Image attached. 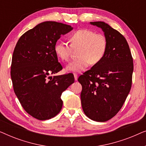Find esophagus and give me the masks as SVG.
Listing matches in <instances>:
<instances>
[{
  "label": "esophagus",
  "instance_id": "obj_1",
  "mask_svg": "<svg viewBox=\"0 0 146 146\" xmlns=\"http://www.w3.org/2000/svg\"><path fill=\"white\" fill-rule=\"evenodd\" d=\"M74 76L75 80H77V79H78V75H77V74H76V73L74 74Z\"/></svg>",
  "mask_w": 146,
  "mask_h": 146
}]
</instances>
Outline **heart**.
Wrapping results in <instances>:
<instances>
[{
  "label": "heart",
  "instance_id": "obj_1",
  "mask_svg": "<svg viewBox=\"0 0 146 146\" xmlns=\"http://www.w3.org/2000/svg\"><path fill=\"white\" fill-rule=\"evenodd\" d=\"M70 45L63 42H58L54 46V52L62 61L68 62L72 48L77 49L78 58L66 66V70L81 72L89 64L96 65L104 57L108 48V40L105 35L96 33L92 30L83 29L74 32L69 36Z\"/></svg>",
  "mask_w": 146,
  "mask_h": 146
}]
</instances>
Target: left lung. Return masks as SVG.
I'll list each match as a JSON object with an SVG mask.
<instances>
[{"label":"left lung","instance_id":"left-lung-1","mask_svg":"<svg viewBox=\"0 0 146 146\" xmlns=\"http://www.w3.org/2000/svg\"><path fill=\"white\" fill-rule=\"evenodd\" d=\"M101 28L108 40L104 57L78 80L82 86L83 111L94 121H106L117 114L131 90L133 58L127 42L116 30L104 22H91Z\"/></svg>","mask_w":146,"mask_h":146}]
</instances>
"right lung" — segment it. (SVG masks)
Returning <instances> with one entry per match:
<instances>
[{"instance_id": "right-lung-1", "label": "right lung", "mask_w": 146, "mask_h": 146, "mask_svg": "<svg viewBox=\"0 0 146 146\" xmlns=\"http://www.w3.org/2000/svg\"><path fill=\"white\" fill-rule=\"evenodd\" d=\"M72 29L54 21L40 23L20 37L14 50L11 67L14 91L25 110L40 120L60 111L62 93L74 82L70 73L50 76L62 69L54 46L61 35Z\"/></svg>"}]
</instances>
